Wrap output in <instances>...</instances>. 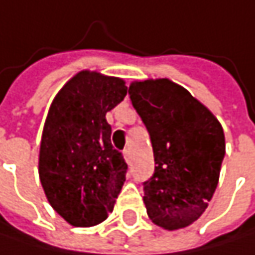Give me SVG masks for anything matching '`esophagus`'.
Masks as SVG:
<instances>
[{"instance_id":"34e87169","label":"esophagus","mask_w":255,"mask_h":255,"mask_svg":"<svg viewBox=\"0 0 255 255\" xmlns=\"http://www.w3.org/2000/svg\"><path fill=\"white\" fill-rule=\"evenodd\" d=\"M123 153H124V159H126L128 163H129V150H128V149H126V150L123 151Z\"/></svg>"}]
</instances>
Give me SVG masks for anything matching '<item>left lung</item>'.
<instances>
[{
	"mask_svg": "<svg viewBox=\"0 0 255 255\" xmlns=\"http://www.w3.org/2000/svg\"><path fill=\"white\" fill-rule=\"evenodd\" d=\"M129 101L150 135L154 172L143 182L153 223L174 231L196 222L218 187L225 134L215 115L168 79L135 81Z\"/></svg>",
	"mask_w": 255,
	"mask_h": 255,
	"instance_id": "8db88e82",
	"label": "left lung"
}]
</instances>
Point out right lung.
<instances>
[{
	"instance_id": "obj_1",
	"label": "right lung",
	"mask_w": 255,
	"mask_h": 255,
	"mask_svg": "<svg viewBox=\"0 0 255 255\" xmlns=\"http://www.w3.org/2000/svg\"><path fill=\"white\" fill-rule=\"evenodd\" d=\"M126 95L124 80L81 71L49 108L39 176L49 204L73 226L104 222L124 185L128 166L111 143L105 115Z\"/></svg>"
}]
</instances>
